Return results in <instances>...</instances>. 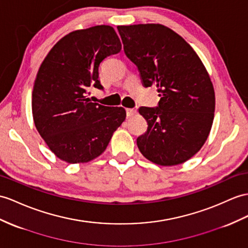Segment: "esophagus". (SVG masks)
Segmentation results:
<instances>
[{
  "mask_svg": "<svg viewBox=\"0 0 248 248\" xmlns=\"http://www.w3.org/2000/svg\"><path fill=\"white\" fill-rule=\"evenodd\" d=\"M136 113H137V110L132 109V108H127V109H126V116H127V117L135 116Z\"/></svg>",
  "mask_w": 248,
  "mask_h": 248,
  "instance_id": "1",
  "label": "esophagus"
}]
</instances>
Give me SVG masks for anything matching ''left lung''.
Wrapping results in <instances>:
<instances>
[{
  "label": "left lung",
  "mask_w": 248,
  "mask_h": 248,
  "mask_svg": "<svg viewBox=\"0 0 248 248\" xmlns=\"http://www.w3.org/2000/svg\"><path fill=\"white\" fill-rule=\"evenodd\" d=\"M124 52L145 87L155 85L156 107H140L148 127L137 139L145 158L162 166L184 163L207 140L215 116V90L200 58L161 24L118 26Z\"/></svg>",
  "instance_id": "1"
}]
</instances>
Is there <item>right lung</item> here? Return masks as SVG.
Instances as JSON below:
<instances>
[{
	"label": "right lung",
	"instance_id": "1",
	"mask_svg": "<svg viewBox=\"0 0 248 248\" xmlns=\"http://www.w3.org/2000/svg\"><path fill=\"white\" fill-rule=\"evenodd\" d=\"M111 26L76 30L60 40L42 62L32 90V116L40 136L59 159L89 162L104 153L126 118L123 107L93 103L92 87L103 89L99 66L121 51Z\"/></svg>",
	"mask_w": 248,
	"mask_h": 248
}]
</instances>
